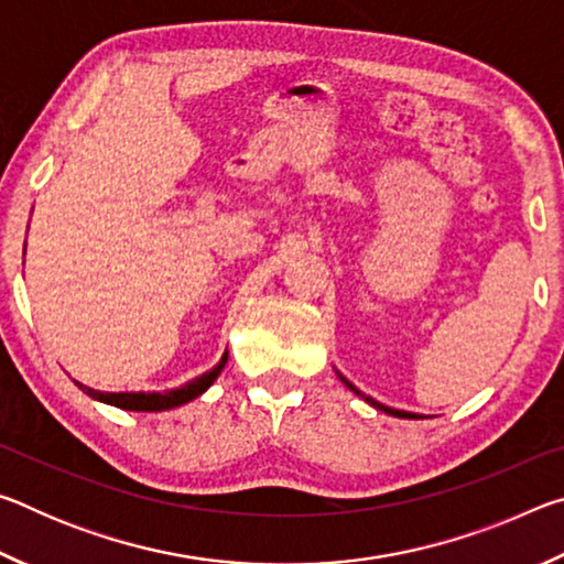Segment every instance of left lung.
Segmentation results:
<instances>
[{
	"label": "left lung",
	"mask_w": 564,
	"mask_h": 564,
	"mask_svg": "<svg viewBox=\"0 0 564 564\" xmlns=\"http://www.w3.org/2000/svg\"><path fill=\"white\" fill-rule=\"evenodd\" d=\"M340 380H343V383H346L350 390H352V393H356V395H360L362 400H366V403H370V405H373V408H378V410H383V413H388V415H395V417H417L415 413H405V410H395V408H388V405H380L378 403V400H373V398H368L366 393H360V390L356 388V386H352V383H348V380L346 378H343L340 376Z\"/></svg>",
	"instance_id": "1"
}]
</instances>
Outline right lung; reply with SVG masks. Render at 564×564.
I'll use <instances>...</instances> for the list:
<instances>
[{
    "mask_svg": "<svg viewBox=\"0 0 564 564\" xmlns=\"http://www.w3.org/2000/svg\"><path fill=\"white\" fill-rule=\"evenodd\" d=\"M228 360V352H224V358L218 360V366H214L208 373L198 376L196 380H191V383L181 386L176 390H166V393H99V390L87 388L82 383L79 386L84 393L101 400V403H109V405H117L121 410H141V413H156V410H169V408H176V405H184L188 400H194L204 393V390L214 383L221 373L224 366Z\"/></svg>",
    "mask_w": 564,
    "mask_h": 564,
    "instance_id": "right-lung-1",
    "label": "right lung"
}]
</instances>
